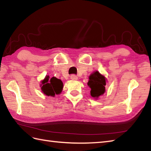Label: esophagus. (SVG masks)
I'll return each mask as SVG.
<instances>
[{
  "label": "esophagus",
  "instance_id": "esophagus-1",
  "mask_svg": "<svg viewBox=\"0 0 151 151\" xmlns=\"http://www.w3.org/2000/svg\"><path fill=\"white\" fill-rule=\"evenodd\" d=\"M70 79L71 80H74V81H76V80H78V77L75 75H73L70 76Z\"/></svg>",
  "mask_w": 151,
  "mask_h": 151
}]
</instances>
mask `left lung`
<instances>
[{
  "instance_id": "obj_1",
  "label": "left lung",
  "mask_w": 151,
  "mask_h": 151,
  "mask_svg": "<svg viewBox=\"0 0 151 151\" xmlns=\"http://www.w3.org/2000/svg\"><path fill=\"white\" fill-rule=\"evenodd\" d=\"M106 81L105 76L101 75L98 70H95L89 75L88 85L91 88L90 93L92 97L97 99L104 93Z\"/></svg>"
}]
</instances>
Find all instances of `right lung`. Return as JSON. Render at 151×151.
I'll return each instance as SVG.
<instances>
[{
    "label": "right lung",
    "mask_w": 151,
    "mask_h": 151,
    "mask_svg": "<svg viewBox=\"0 0 151 151\" xmlns=\"http://www.w3.org/2000/svg\"><path fill=\"white\" fill-rule=\"evenodd\" d=\"M41 89L45 95L50 97H54L55 95H59L62 91L63 84L60 79L56 77L50 78L47 75L43 81H41Z\"/></svg>",
    "instance_id": "obj_1"
}]
</instances>
